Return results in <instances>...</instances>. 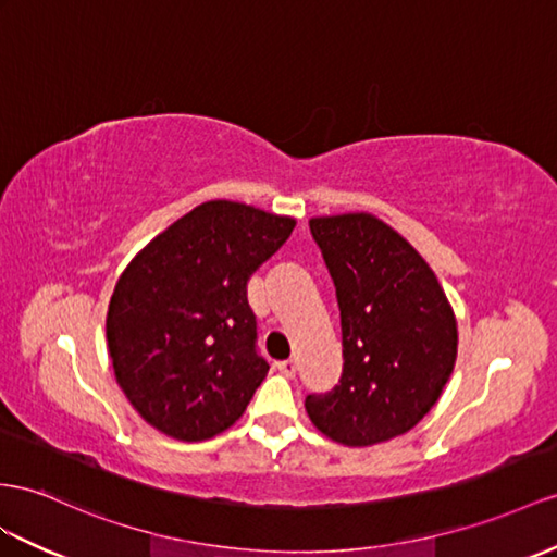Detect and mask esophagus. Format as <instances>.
<instances>
[{
	"label": "esophagus",
	"mask_w": 557,
	"mask_h": 557,
	"mask_svg": "<svg viewBox=\"0 0 557 557\" xmlns=\"http://www.w3.org/2000/svg\"><path fill=\"white\" fill-rule=\"evenodd\" d=\"M276 369L286 375V377H290V375H295V369H297V361L295 359H283V361H276Z\"/></svg>",
	"instance_id": "esophagus-1"
}]
</instances>
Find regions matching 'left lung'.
Returning <instances> with one entry per match:
<instances>
[{"label":"left lung","mask_w":557,"mask_h":557,"mask_svg":"<svg viewBox=\"0 0 557 557\" xmlns=\"http://www.w3.org/2000/svg\"><path fill=\"white\" fill-rule=\"evenodd\" d=\"M335 286L343 375L305 409L325 437L371 446L409 432L449 383L458 331L435 271L366 212L309 220Z\"/></svg>","instance_id":"obj_1"}]
</instances>
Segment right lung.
<instances>
[{
    "label": "right lung",
    "instance_id": "right-lung-1",
    "mask_svg": "<svg viewBox=\"0 0 557 557\" xmlns=\"http://www.w3.org/2000/svg\"><path fill=\"white\" fill-rule=\"evenodd\" d=\"M293 228V216L208 200L122 271L106 317L108 355L148 425L202 442L246 411L269 371L257 355L248 281Z\"/></svg>",
    "mask_w": 557,
    "mask_h": 557
}]
</instances>
